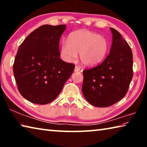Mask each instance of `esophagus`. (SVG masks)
<instances>
[{
  "instance_id": "34e87169",
  "label": "esophagus",
  "mask_w": 147,
  "mask_h": 147,
  "mask_svg": "<svg viewBox=\"0 0 147 147\" xmlns=\"http://www.w3.org/2000/svg\"><path fill=\"white\" fill-rule=\"evenodd\" d=\"M80 70V67L78 65H76L75 68H74V72H78Z\"/></svg>"
}]
</instances>
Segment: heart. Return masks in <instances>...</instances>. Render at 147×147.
I'll list each match as a JSON object with an SVG mask.
<instances>
[{"label": "heart", "mask_w": 147, "mask_h": 147, "mask_svg": "<svg viewBox=\"0 0 147 147\" xmlns=\"http://www.w3.org/2000/svg\"><path fill=\"white\" fill-rule=\"evenodd\" d=\"M109 50V43L96 32L81 30L69 36L67 42L61 45V56L67 61H72L80 53V59L86 66H95L105 58Z\"/></svg>", "instance_id": "1"}]
</instances>
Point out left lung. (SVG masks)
<instances>
[{
	"label": "left lung",
	"mask_w": 147,
	"mask_h": 147,
	"mask_svg": "<svg viewBox=\"0 0 147 147\" xmlns=\"http://www.w3.org/2000/svg\"><path fill=\"white\" fill-rule=\"evenodd\" d=\"M110 30L113 41L108 56L98 65L83 71L84 97L98 108L109 107L123 98L133 77L130 47L117 30Z\"/></svg>",
	"instance_id": "obj_1"
}]
</instances>
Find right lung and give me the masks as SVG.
<instances>
[{
  "instance_id": "obj_1",
  "label": "right lung",
  "mask_w": 147,
  "mask_h": 147,
  "mask_svg": "<svg viewBox=\"0 0 147 147\" xmlns=\"http://www.w3.org/2000/svg\"><path fill=\"white\" fill-rule=\"evenodd\" d=\"M65 26L45 24L31 32L19 47L14 77L19 93L32 103L53 101L73 73L75 65L59 58V39Z\"/></svg>"
}]
</instances>
